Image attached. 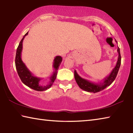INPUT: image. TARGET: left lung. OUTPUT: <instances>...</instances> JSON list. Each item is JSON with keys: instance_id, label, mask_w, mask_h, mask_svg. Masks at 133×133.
<instances>
[{"instance_id": "obj_1", "label": "left lung", "mask_w": 133, "mask_h": 133, "mask_svg": "<svg viewBox=\"0 0 133 133\" xmlns=\"http://www.w3.org/2000/svg\"><path fill=\"white\" fill-rule=\"evenodd\" d=\"M117 42V41H116ZM117 51L118 53V57L117 62L116 66L113 70L111 71L110 75L107 76L106 77L104 78L103 82L100 83H95L90 82V81L85 80L84 78H83L78 75L77 72L75 70V78L76 83L80 89H82L83 90L87 92H90V93H97L100 91L103 90L104 89L106 88L107 87L111 84L115 80L117 75L118 70L120 69V64H121V55L120 49L118 47Z\"/></svg>"}]
</instances>
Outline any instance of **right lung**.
Wrapping results in <instances>:
<instances>
[{"instance_id":"obj_1","label":"right lung","mask_w":133,"mask_h":133,"mask_svg":"<svg viewBox=\"0 0 133 133\" xmlns=\"http://www.w3.org/2000/svg\"><path fill=\"white\" fill-rule=\"evenodd\" d=\"M28 35V32H27L23 37L22 38L17 48L15 58L16 68L18 75H19L20 78H21L23 84L27 85L28 87H30V88L35 90L40 91H45L48 89L50 88L51 85H53L54 82H55L56 76H57V70L62 61V57L60 56H56L55 59H54L53 64L55 71H53V75L50 77V81H49L48 84L46 85H40L39 83L40 81L42 80V78L36 77L33 75V73L29 70L25 64L22 61L21 58L22 48H23V41L26 36Z\"/></svg>"}]
</instances>
